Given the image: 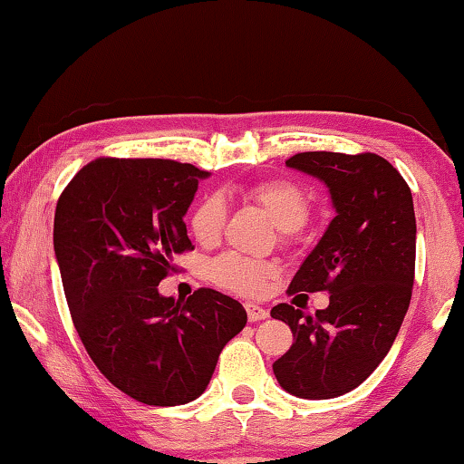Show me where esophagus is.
<instances>
[{
	"label": "esophagus",
	"instance_id": "1",
	"mask_svg": "<svg viewBox=\"0 0 464 464\" xmlns=\"http://www.w3.org/2000/svg\"><path fill=\"white\" fill-rule=\"evenodd\" d=\"M246 311H247V319L251 321V324H256V321H262V319L268 317V309H264L256 303H246Z\"/></svg>",
	"mask_w": 464,
	"mask_h": 464
}]
</instances>
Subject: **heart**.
Here are the masks:
<instances>
[{"mask_svg":"<svg viewBox=\"0 0 464 464\" xmlns=\"http://www.w3.org/2000/svg\"><path fill=\"white\" fill-rule=\"evenodd\" d=\"M246 198L274 218L285 241L293 237L311 215L309 194L293 179L276 178L249 186ZM188 225L200 246H215L223 237L227 225V202L223 196L218 192L204 194L194 204ZM207 272L217 286L243 296H260L270 282L280 276V266L272 260H256L235 251H225L208 262Z\"/></svg>","mask_w":464,"mask_h":464,"instance_id":"b5f03b06","label":"heart"}]
</instances>
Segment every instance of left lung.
Masks as SVG:
<instances>
[{"mask_svg": "<svg viewBox=\"0 0 464 464\" xmlns=\"http://www.w3.org/2000/svg\"><path fill=\"white\" fill-rule=\"evenodd\" d=\"M286 166L324 179L337 215L288 286V295L325 290L329 307L309 315L280 303L270 311L295 335L272 368L290 395L332 399L372 374L403 324L415 276L413 198L376 153L307 151Z\"/></svg>", "mask_w": 464, "mask_h": 464, "instance_id": "left-lung-1", "label": "left lung"}]
</instances>
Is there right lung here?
I'll list each match as a JSON object with an SVG mask.
<instances>
[{
	"label": "right lung",
	"instance_id": "add662e5",
	"mask_svg": "<svg viewBox=\"0 0 464 464\" xmlns=\"http://www.w3.org/2000/svg\"><path fill=\"white\" fill-rule=\"evenodd\" d=\"M208 171L174 160L98 157L54 210V256L73 325L116 389L155 407L202 395L225 343L247 324L213 288L161 296L171 257L194 249L184 215Z\"/></svg>",
	"mask_w": 464,
	"mask_h": 464
}]
</instances>
